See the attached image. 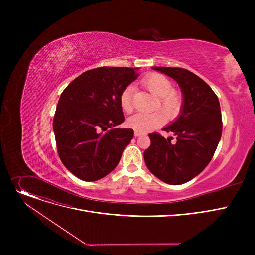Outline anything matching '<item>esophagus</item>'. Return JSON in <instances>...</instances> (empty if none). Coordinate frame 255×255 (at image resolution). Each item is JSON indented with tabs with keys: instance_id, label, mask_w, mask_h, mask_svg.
<instances>
[{
	"instance_id": "obj_1",
	"label": "esophagus",
	"mask_w": 255,
	"mask_h": 255,
	"mask_svg": "<svg viewBox=\"0 0 255 255\" xmlns=\"http://www.w3.org/2000/svg\"><path fill=\"white\" fill-rule=\"evenodd\" d=\"M141 134H143V133L142 132H140V131H135L134 132V135L137 137V136H140Z\"/></svg>"
}]
</instances>
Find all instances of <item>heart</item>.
Wrapping results in <instances>:
<instances>
[{
	"label": "heart",
	"instance_id": "1",
	"mask_svg": "<svg viewBox=\"0 0 255 255\" xmlns=\"http://www.w3.org/2000/svg\"><path fill=\"white\" fill-rule=\"evenodd\" d=\"M142 85L155 96L157 102L155 110H161L167 118H173L180 110L181 99L172 90L170 80L160 73H151L142 79ZM120 103L122 110L126 113L133 111V87H126L121 93ZM164 122V116L160 112L151 114H135L127 120V125L136 131H150L159 127Z\"/></svg>",
	"mask_w": 255,
	"mask_h": 255
}]
</instances>
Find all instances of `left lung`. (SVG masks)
<instances>
[{"instance_id": "1", "label": "left lung", "mask_w": 255, "mask_h": 255, "mask_svg": "<svg viewBox=\"0 0 255 255\" xmlns=\"http://www.w3.org/2000/svg\"><path fill=\"white\" fill-rule=\"evenodd\" d=\"M179 84L183 105L179 118L162 130L172 132L164 138L150 133L151 145L143 153L146 167L155 177L170 185H181L199 175L215 153L222 134L218 97L204 80L184 68L153 67Z\"/></svg>"}]
</instances>
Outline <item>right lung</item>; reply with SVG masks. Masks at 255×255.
Returning a JSON list of instances; mask_svg holds the SVG:
<instances>
[{"mask_svg": "<svg viewBox=\"0 0 255 255\" xmlns=\"http://www.w3.org/2000/svg\"><path fill=\"white\" fill-rule=\"evenodd\" d=\"M138 76L128 67H99L77 76L61 94L55 118L57 150L65 167L78 179H102L118 165L132 129L120 103L123 90Z\"/></svg>", "mask_w": 255, "mask_h": 255, "instance_id": "obj_1", "label": "right lung"}]
</instances>
